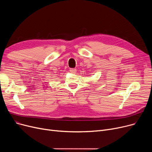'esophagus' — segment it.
<instances>
[{"label": "esophagus", "instance_id": "34e87169", "mask_svg": "<svg viewBox=\"0 0 152 152\" xmlns=\"http://www.w3.org/2000/svg\"><path fill=\"white\" fill-rule=\"evenodd\" d=\"M70 71L72 73H76V71H77V70H76V68H70Z\"/></svg>", "mask_w": 152, "mask_h": 152}]
</instances>
